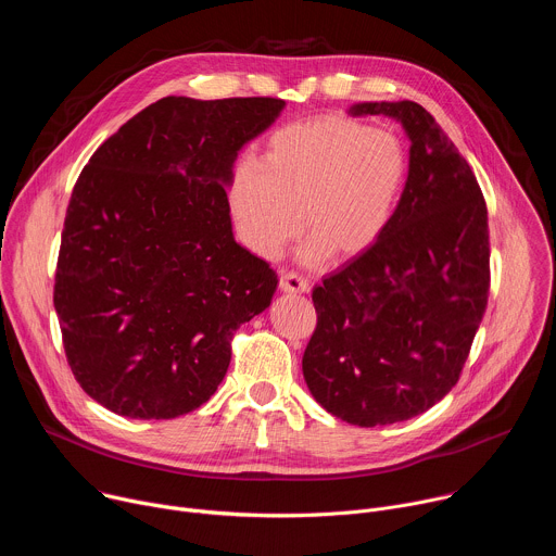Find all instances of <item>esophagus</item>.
<instances>
[{"mask_svg": "<svg viewBox=\"0 0 556 556\" xmlns=\"http://www.w3.org/2000/svg\"><path fill=\"white\" fill-rule=\"evenodd\" d=\"M279 288L283 292H292V294H301V292L309 290L307 281L301 275H296V273H283L281 279H279Z\"/></svg>", "mask_w": 556, "mask_h": 556, "instance_id": "obj_1", "label": "esophagus"}]
</instances>
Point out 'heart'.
Wrapping results in <instances>:
<instances>
[{"label": "heart", "instance_id": "heart-1", "mask_svg": "<svg viewBox=\"0 0 556 556\" xmlns=\"http://www.w3.org/2000/svg\"><path fill=\"white\" fill-rule=\"evenodd\" d=\"M407 172V149L393 131L321 116L279 129L264 163L237 167L228 200L242 240L262 257L281 253L301 213L305 260H350L389 228Z\"/></svg>", "mask_w": 556, "mask_h": 556}]
</instances>
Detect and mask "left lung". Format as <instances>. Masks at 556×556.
I'll return each instance as SVG.
<instances>
[{
    "instance_id": "obj_1",
    "label": "left lung",
    "mask_w": 556,
    "mask_h": 556,
    "mask_svg": "<svg viewBox=\"0 0 556 556\" xmlns=\"http://www.w3.org/2000/svg\"><path fill=\"white\" fill-rule=\"evenodd\" d=\"M348 112L399 121L409 174L380 240L312 290L303 378L332 416L382 427L425 414L459 378L489 301V213L468 163L422 105Z\"/></svg>"
}]
</instances>
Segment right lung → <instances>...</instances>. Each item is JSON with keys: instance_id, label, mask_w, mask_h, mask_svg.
<instances>
[{"instance_id": "1", "label": "right lung", "mask_w": 556, "mask_h": 556, "mask_svg": "<svg viewBox=\"0 0 556 556\" xmlns=\"http://www.w3.org/2000/svg\"><path fill=\"white\" fill-rule=\"evenodd\" d=\"M286 101L167 97L78 176L54 277L74 378L105 409L172 420L224 380L230 337L264 312L277 273L235 242L226 189L237 153Z\"/></svg>"}]
</instances>
